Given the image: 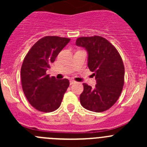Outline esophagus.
<instances>
[{"instance_id": "esophagus-1", "label": "esophagus", "mask_w": 147, "mask_h": 147, "mask_svg": "<svg viewBox=\"0 0 147 147\" xmlns=\"http://www.w3.org/2000/svg\"><path fill=\"white\" fill-rule=\"evenodd\" d=\"M76 82H75V80H69V84H74V83H75Z\"/></svg>"}]
</instances>
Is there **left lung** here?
<instances>
[{
    "mask_svg": "<svg viewBox=\"0 0 147 147\" xmlns=\"http://www.w3.org/2000/svg\"><path fill=\"white\" fill-rule=\"evenodd\" d=\"M76 45L88 53V65L95 76L94 88L83 83L84 90L80 96L86 109L102 112L109 109L119 99L124 82V66L116 47L101 36L81 37Z\"/></svg>",
    "mask_w": 147,
    "mask_h": 147,
    "instance_id": "8db88e82",
    "label": "left lung"
}]
</instances>
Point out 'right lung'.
Returning <instances> with one entry per match:
<instances>
[{
	"label": "right lung",
	"instance_id": "obj_1",
	"mask_svg": "<svg viewBox=\"0 0 147 147\" xmlns=\"http://www.w3.org/2000/svg\"><path fill=\"white\" fill-rule=\"evenodd\" d=\"M70 39L45 36L35 42L25 57L20 70L22 88L29 103L40 112H51L60 107L69 85L67 79L50 77V68Z\"/></svg>",
	"mask_w": 147,
	"mask_h": 147
}]
</instances>
